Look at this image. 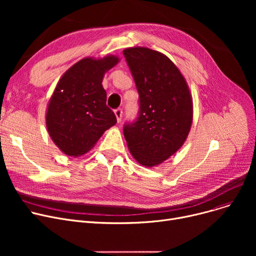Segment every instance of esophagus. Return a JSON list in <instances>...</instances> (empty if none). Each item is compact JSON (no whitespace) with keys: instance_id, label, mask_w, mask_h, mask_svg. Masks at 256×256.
I'll return each mask as SVG.
<instances>
[{"instance_id":"obj_1","label":"esophagus","mask_w":256,"mask_h":256,"mask_svg":"<svg viewBox=\"0 0 256 256\" xmlns=\"http://www.w3.org/2000/svg\"><path fill=\"white\" fill-rule=\"evenodd\" d=\"M114 113L116 115L117 121L119 122V121L121 120V117H122V109H121V108H117V109L114 110Z\"/></svg>"}]
</instances>
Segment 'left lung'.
I'll return each mask as SVG.
<instances>
[{
	"mask_svg": "<svg viewBox=\"0 0 256 256\" xmlns=\"http://www.w3.org/2000/svg\"><path fill=\"white\" fill-rule=\"evenodd\" d=\"M124 56L139 93V111L124 126L132 156L146 167L167 160L186 141L193 119L192 98L178 67L163 54L130 48Z\"/></svg>",
	"mask_w": 256,
	"mask_h": 256,
	"instance_id": "left-lung-1",
	"label": "left lung"
}]
</instances>
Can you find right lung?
<instances>
[{
	"mask_svg": "<svg viewBox=\"0 0 256 256\" xmlns=\"http://www.w3.org/2000/svg\"><path fill=\"white\" fill-rule=\"evenodd\" d=\"M118 58H85L60 78L46 112V128L52 141L67 156L86 154L113 126L117 119L106 106L102 82Z\"/></svg>",
	"mask_w": 256,
	"mask_h": 256,
	"instance_id": "right-lung-1",
	"label": "right lung"
}]
</instances>
